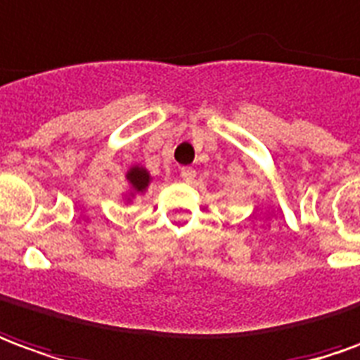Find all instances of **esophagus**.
I'll return each mask as SVG.
<instances>
[{
    "instance_id": "34e87169",
    "label": "esophagus",
    "mask_w": 360,
    "mask_h": 360,
    "mask_svg": "<svg viewBox=\"0 0 360 360\" xmlns=\"http://www.w3.org/2000/svg\"><path fill=\"white\" fill-rule=\"evenodd\" d=\"M180 176L184 178L186 182H192L193 178H195V170H193L192 167H184V168H180Z\"/></svg>"
}]
</instances>
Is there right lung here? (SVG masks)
I'll return each mask as SVG.
<instances>
[{
  "label": "right lung",
  "mask_w": 360,
  "mask_h": 360,
  "mask_svg": "<svg viewBox=\"0 0 360 360\" xmlns=\"http://www.w3.org/2000/svg\"><path fill=\"white\" fill-rule=\"evenodd\" d=\"M127 180L131 182V186H134L137 192H143L147 184H149V174L145 172L143 168L135 167L127 172Z\"/></svg>",
  "instance_id": "right-lung-1"
}]
</instances>
